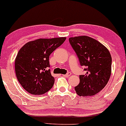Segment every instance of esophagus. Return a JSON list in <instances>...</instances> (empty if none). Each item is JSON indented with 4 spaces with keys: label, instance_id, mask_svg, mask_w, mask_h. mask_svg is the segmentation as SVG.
<instances>
[{
    "label": "esophagus",
    "instance_id": "obj_1",
    "mask_svg": "<svg viewBox=\"0 0 126 126\" xmlns=\"http://www.w3.org/2000/svg\"><path fill=\"white\" fill-rule=\"evenodd\" d=\"M70 75H71V73L68 72V73H67L66 74H64V75H63V76H64V77H68L70 76Z\"/></svg>",
    "mask_w": 126,
    "mask_h": 126
}]
</instances>
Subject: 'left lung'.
Returning <instances> with one entry per match:
<instances>
[{
	"label": "left lung",
	"mask_w": 126,
	"mask_h": 126,
	"mask_svg": "<svg viewBox=\"0 0 126 126\" xmlns=\"http://www.w3.org/2000/svg\"><path fill=\"white\" fill-rule=\"evenodd\" d=\"M85 74L79 76V83L75 87L80 96H93L107 84L111 74L112 58L110 52L101 43L87 36L68 39Z\"/></svg>",
	"instance_id": "8db88e82"
}]
</instances>
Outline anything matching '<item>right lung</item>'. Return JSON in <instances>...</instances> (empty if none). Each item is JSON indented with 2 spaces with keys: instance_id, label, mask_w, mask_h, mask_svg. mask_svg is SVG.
I'll return each mask as SVG.
<instances>
[{
  "instance_id": "add662e5",
  "label": "right lung",
  "mask_w": 126,
  "mask_h": 126,
  "mask_svg": "<svg viewBox=\"0 0 126 126\" xmlns=\"http://www.w3.org/2000/svg\"><path fill=\"white\" fill-rule=\"evenodd\" d=\"M66 37L38 39L25 44L15 60L17 79L23 88L32 95H42L53 87L55 79L49 69V56Z\"/></svg>"
}]
</instances>
